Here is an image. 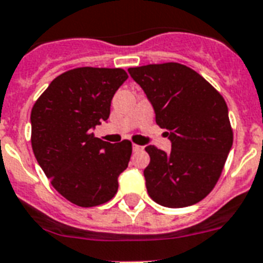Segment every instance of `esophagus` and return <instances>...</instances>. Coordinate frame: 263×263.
<instances>
[{
  "label": "esophagus",
  "mask_w": 263,
  "mask_h": 263,
  "mask_svg": "<svg viewBox=\"0 0 263 263\" xmlns=\"http://www.w3.org/2000/svg\"><path fill=\"white\" fill-rule=\"evenodd\" d=\"M142 149H144V148H142V146H141V145H137V144H133V151H134V152H141V151H142Z\"/></svg>",
  "instance_id": "esophagus-1"
}]
</instances>
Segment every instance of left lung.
I'll list each match as a JSON object with an SVG mask.
<instances>
[{"instance_id": "obj_1", "label": "left lung", "mask_w": 263, "mask_h": 263, "mask_svg": "<svg viewBox=\"0 0 263 263\" xmlns=\"http://www.w3.org/2000/svg\"><path fill=\"white\" fill-rule=\"evenodd\" d=\"M129 73L172 142L170 153L155 145L145 148L149 197L167 208L202 201L217 183L234 142L226 100L202 76L178 62L129 68Z\"/></svg>"}]
</instances>
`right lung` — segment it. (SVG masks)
I'll return each mask as SVG.
<instances>
[{
    "label": "right lung",
    "mask_w": 263,
    "mask_h": 263,
    "mask_svg": "<svg viewBox=\"0 0 263 263\" xmlns=\"http://www.w3.org/2000/svg\"><path fill=\"white\" fill-rule=\"evenodd\" d=\"M119 68H76L52 80L31 111V145L52 187L77 206L108 202L127 168L132 142L110 144L92 129L110 117L112 96L127 80Z\"/></svg>",
    "instance_id": "right-lung-1"
}]
</instances>
